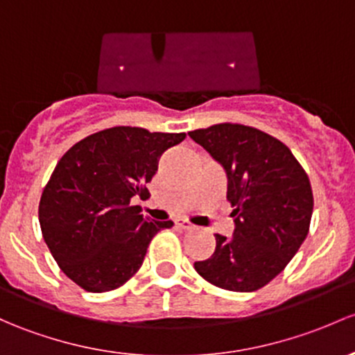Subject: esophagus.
<instances>
[{"instance_id": "1", "label": "esophagus", "mask_w": 355, "mask_h": 355, "mask_svg": "<svg viewBox=\"0 0 355 355\" xmlns=\"http://www.w3.org/2000/svg\"><path fill=\"white\" fill-rule=\"evenodd\" d=\"M175 225H177L178 227H180V230H184V231H192V230H196V226L190 225L189 221H184V219H177V221H175Z\"/></svg>"}]
</instances>
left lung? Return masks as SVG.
<instances>
[{
	"instance_id": "1",
	"label": "left lung",
	"mask_w": 355,
	"mask_h": 355,
	"mask_svg": "<svg viewBox=\"0 0 355 355\" xmlns=\"http://www.w3.org/2000/svg\"><path fill=\"white\" fill-rule=\"evenodd\" d=\"M189 136L225 168L234 231L216 234V250L197 274L221 289L252 293L284 270L309 230L313 192L291 149L241 124H218Z\"/></svg>"
}]
</instances>
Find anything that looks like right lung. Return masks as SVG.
<instances>
[{
	"instance_id": "right-lung-1",
	"label": "right lung",
	"mask_w": 355,
	"mask_h": 355,
	"mask_svg": "<svg viewBox=\"0 0 355 355\" xmlns=\"http://www.w3.org/2000/svg\"><path fill=\"white\" fill-rule=\"evenodd\" d=\"M185 134L112 128L85 137L59 159L39 204L46 245L61 270L89 293L128 282L149 241L171 221L139 214L130 199L146 196L158 159Z\"/></svg>"
}]
</instances>
